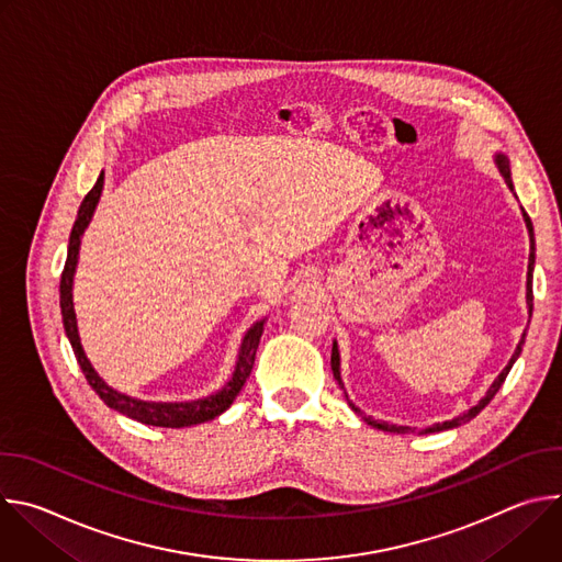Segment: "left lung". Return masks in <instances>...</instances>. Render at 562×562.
<instances>
[{
    "label": "left lung",
    "instance_id": "8db88e82",
    "mask_svg": "<svg viewBox=\"0 0 562 562\" xmlns=\"http://www.w3.org/2000/svg\"><path fill=\"white\" fill-rule=\"evenodd\" d=\"M496 165H498V171L503 173V178H505V182H507V187L514 191V182H512V169H509V157L505 155V153H496ZM522 217H525V224H527V231H529V239H531V254H529V267H527V306H529V315H531V311H533V262H536V256H533V226H531V220H529V215L525 213V209H522ZM522 345H525V334H522V338H520V342H518V347H516V351H514V356H512V360L507 362V367L501 371V375L492 382V386L487 389V395L480 400V403L475 405V407H471L469 412H464V414H460L458 418H453V420H445V423H436V425H431V427H427V429H423L420 434H434V431H445V429H453V427H460L462 423H469L471 418H475L480 412H483L492 400H494V395L498 393V389L503 386V382H505V378H507V373H509V369L514 367V362L518 360V356H520V351H522ZM331 369H334V378L338 380V384H340V389H345V384H342V378H340V351H338V342H334V349H331ZM345 397H347V403H349V407L358 414V416H362V412L351 403L349 400V395L345 393ZM362 420L367 423V425H371V427H375V429H382V431H391V434H416V429H412V427H397V425H389V423H380V420H373V418H367V416H362Z\"/></svg>",
    "mask_w": 562,
    "mask_h": 562
}]
</instances>
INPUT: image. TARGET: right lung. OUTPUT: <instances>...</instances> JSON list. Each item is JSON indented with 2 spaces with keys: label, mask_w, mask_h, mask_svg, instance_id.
<instances>
[{
  "label": "right lung",
  "mask_w": 562,
  "mask_h": 562,
  "mask_svg": "<svg viewBox=\"0 0 562 562\" xmlns=\"http://www.w3.org/2000/svg\"><path fill=\"white\" fill-rule=\"evenodd\" d=\"M102 187H104V171L100 173L95 187L87 193L82 206L77 211V220L72 224L70 237H68V256H66V265L61 271V282H59V306H61V323H64V331L68 336V342L72 347V353L77 358L79 369H82L85 378L89 380V384L93 386V391L104 400V405L142 423V425H153V427H169V429H180V427H191V425H200V423H209L213 418H217L220 414H224L233 400L237 397V393L243 391L247 378L251 375L254 362H256V351L265 331V319L256 323L245 340L243 347H239L237 353V362H235V371L231 375V380L215 391L213 395L206 397H198V400H189V403H150V400H137L133 395L120 393L117 389L109 386L104 382V378L93 369L91 360L85 353L82 340H79V331H77V315H75V306H72V278H75V267H77V258H79V243H82V235L95 213V206L100 202L102 195Z\"/></svg>",
  "instance_id": "obj_1"
}]
</instances>
